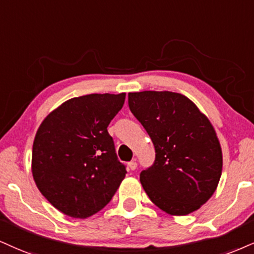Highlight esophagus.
<instances>
[{"instance_id": "obj_1", "label": "esophagus", "mask_w": 254, "mask_h": 254, "mask_svg": "<svg viewBox=\"0 0 254 254\" xmlns=\"http://www.w3.org/2000/svg\"><path fill=\"white\" fill-rule=\"evenodd\" d=\"M128 167H129V170H132V171L135 170V168L137 167V164H136V161H135V160H133V161L128 162Z\"/></svg>"}]
</instances>
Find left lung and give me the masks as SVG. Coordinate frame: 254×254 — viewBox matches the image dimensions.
Listing matches in <instances>:
<instances>
[{
    "label": "left lung",
    "instance_id": "1",
    "mask_svg": "<svg viewBox=\"0 0 254 254\" xmlns=\"http://www.w3.org/2000/svg\"><path fill=\"white\" fill-rule=\"evenodd\" d=\"M130 112L151 136L155 160L140 173L149 199L162 211L186 215L211 198L223 170L214 128L181 94H128Z\"/></svg>",
    "mask_w": 254,
    "mask_h": 254
}]
</instances>
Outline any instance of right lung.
<instances>
[{"mask_svg": "<svg viewBox=\"0 0 254 254\" xmlns=\"http://www.w3.org/2000/svg\"><path fill=\"white\" fill-rule=\"evenodd\" d=\"M126 94L68 100L43 120L33 145L31 171L42 195L59 211L88 218L111 201L126 175L107 127Z\"/></svg>", "mask_w": 254, "mask_h": 254, "instance_id": "right-lung-1", "label": "right lung"}]
</instances>
